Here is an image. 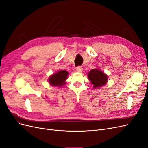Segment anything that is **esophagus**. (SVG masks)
<instances>
[{
	"instance_id": "esophagus-1",
	"label": "esophagus",
	"mask_w": 148,
	"mask_h": 148,
	"mask_svg": "<svg viewBox=\"0 0 148 148\" xmlns=\"http://www.w3.org/2000/svg\"><path fill=\"white\" fill-rule=\"evenodd\" d=\"M77 71H78V72H79V73H81V72H82V71H83V68L82 66H78V67H77Z\"/></svg>"
}]
</instances>
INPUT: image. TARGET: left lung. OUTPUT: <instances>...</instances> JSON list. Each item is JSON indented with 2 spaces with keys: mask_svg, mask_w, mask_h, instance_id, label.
Returning <instances> with one entry per match:
<instances>
[{
  "mask_svg": "<svg viewBox=\"0 0 148 148\" xmlns=\"http://www.w3.org/2000/svg\"><path fill=\"white\" fill-rule=\"evenodd\" d=\"M88 77L94 88L104 86L108 82V77L99 69H92L88 73Z\"/></svg>",
  "mask_w": 148,
  "mask_h": 148,
  "instance_id": "1",
  "label": "left lung"
}]
</instances>
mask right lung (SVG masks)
Masks as SVG:
<instances>
[{
    "mask_svg": "<svg viewBox=\"0 0 148 148\" xmlns=\"http://www.w3.org/2000/svg\"><path fill=\"white\" fill-rule=\"evenodd\" d=\"M69 72L64 70H60L56 73L51 75L48 78V82L51 86L56 87H63L66 84L65 81L68 78Z\"/></svg>",
    "mask_w": 148,
    "mask_h": 148,
    "instance_id": "obj_1",
    "label": "right lung"
}]
</instances>
